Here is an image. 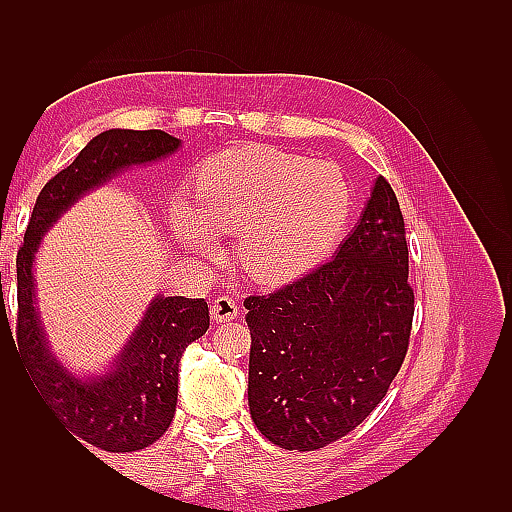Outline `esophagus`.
Segmentation results:
<instances>
[{"mask_svg": "<svg viewBox=\"0 0 512 512\" xmlns=\"http://www.w3.org/2000/svg\"><path fill=\"white\" fill-rule=\"evenodd\" d=\"M237 314H239V307H237V301L232 297H218L211 305V318L218 322L235 320Z\"/></svg>", "mask_w": 512, "mask_h": 512, "instance_id": "34e87169", "label": "esophagus"}]
</instances>
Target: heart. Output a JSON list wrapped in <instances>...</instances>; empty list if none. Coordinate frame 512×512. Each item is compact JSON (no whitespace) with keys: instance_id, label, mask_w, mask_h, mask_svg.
<instances>
[{"instance_id":"heart-1","label":"heart","mask_w":512,"mask_h":512,"mask_svg":"<svg viewBox=\"0 0 512 512\" xmlns=\"http://www.w3.org/2000/svg\"><path fill=\"white\" fill-rule=\"evenodd\" d=\"M194 211L170 207L177 241L196 254L218 232H239L235 262L256 284L275 286L312 271L342 239L352 190L342 170L269 147H239L200 166Z\"/></svg>"}]
</instances>
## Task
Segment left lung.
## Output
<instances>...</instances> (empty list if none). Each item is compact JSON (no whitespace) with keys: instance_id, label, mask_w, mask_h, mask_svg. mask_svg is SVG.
<instances>
[{"instance_id":"obj_1","label":"left lung","mask_w":512,"mask_h":512,"mask_svg":"<svg viewBox=\"0 0 512 512\" xmlns=\"http://www.w3.org/2000/svg\"><path fill=\"white\" fill-rule=\"evenodd\" d=\"M252 335L247 401L262 436L316 451L359 427L406 359L414 290L404 215L378 177L337 254L243 301Z\"/></svg>"}]
</instances>
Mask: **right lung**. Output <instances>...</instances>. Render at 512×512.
I'll return each mask as SVG.
<instances>
[{"instance_id":"add662e5","label":"right lung","mask_w":512,"mask_h":512,"mask_svg":"<svg viewBox=\"0 0 512 512\" xmlns=\"http://www.w3.org/2000/svg\"><path fill=\"white\" fill-rule=\"evenodd\" d=\"M179 145V138L162 130H106L91 138L38 194L17 254V342L29 378L72 436L108 453L141 451L164 436L177 408L181 354L209 329L207 301L158 294L113 367L102 376L79 378L46 342L36 309L34 258L44 232L83 194L123 168L170 156Z\"/></svg>"}]
</instances>
